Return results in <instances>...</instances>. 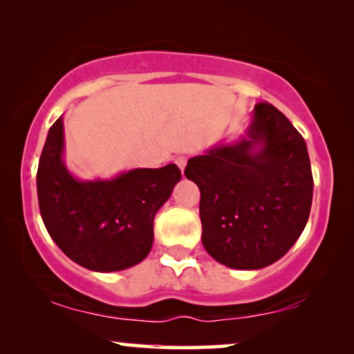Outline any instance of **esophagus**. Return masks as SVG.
I'll return each mask as SVG.
<instances>
[{"instance_id": "esophagus-1", "label": "esophagus", "mask_w": 354, "mask_h": 354, "mask_svg": "<svg viewBox=\"0 0 354 354\" xmlns=\"http://www.w3.org/2000/svg\"><path fill=\"white\" fill-rule=\"evenodd\" d=\"M176 164L178 167H180V171H183V169H185V166H187V156H177Z\"/></svg>"}]
</instances>
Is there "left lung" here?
<instances>
[{"instance_id": "left-lung-1", "label": "left lung", "mask_w": 354, "mask_h": 354, "mask_svg": "<svg viewBox=\"0 0 354 354\" xmlns=\"http://www.w3.org/2000/svg\"><path fill=\"white\" fill-rule=\"evenodd\" d=\"M200 188L201 240L217 263L261 269L292 248L313 203L306 143L275 108L258 103L246 137L188 159Z\"/></svg>"}]
</instances>
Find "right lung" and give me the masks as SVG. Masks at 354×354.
<instances>
[{
    "label": "right lung",
    "instance_id": "obj_1",
    "mask_svg": "<svg viewBox=\"0 0 354 354\" xmlns=\"http://www.w3.org/2000/svg\"><path fill=\"white\" fill-rule=\"evenodd\" d=\"M62 118L51 125L37 172L48 234L67 258L96 272L142 263L153 246L154 216L182 178L176 164L132 169L111 180L82 182L62 161Z\"/></svg>",
    "mask_w": 354,
    "mask_h": 354
}]
</instances>
